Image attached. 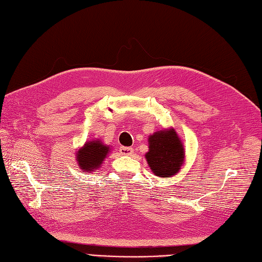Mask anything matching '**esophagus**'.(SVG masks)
<instances>
[{
    "label": "esophagus",
    "mask_w": 262,
    "mask_h": 262,
    "mask_svg": "<svg viewBox=\"0 0 262 262\" xmlns=\"http://www.w3.org/2000/svg\"><path fill=\"white\" fill-rule=\"evenodd\" d=\"M120 152L125 156H130L133 154V148L131 147H120Z\"/></svg>",
    "instance_id": "1"
}]
</instances>
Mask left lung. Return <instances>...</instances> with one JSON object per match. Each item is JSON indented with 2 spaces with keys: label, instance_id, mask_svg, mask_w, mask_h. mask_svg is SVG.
<instances>
[{
  "label": "left lung",
  "instance_id": "obj_1",
  "mask_svg": "<svg viewBox=\"0 0 262 262\" xmlns=\"http://www.w3.org/2000/svg\"><path fill=\"white\" fill-rule=\"evenodd\" d=\"M148 165L155 175L172 176L179 172L184 159V149L176 132L170 129L159 131L149 137Z\"/></svg>",
  "mask_w": 262,
  "mask_h": 262
}]
</instances>
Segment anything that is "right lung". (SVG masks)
<instances>
[{"instance_id": "right-lung-1", "label": "right lung", "mask_w": 262, "mask_h": 262, "mask_svg": "<svg viewBox=\"0 0 262 262\" xmlns=\"http://www.w3.org/2000/svg\"><path fill=\"white\" fill-rule=\"evenodd\" d=\"M108 147L104 146L99 140L89 141L77 152V161L80 168L90 170L98 168L103 163L106 155L108 154Z\"/></svg>"}]
</instances>
